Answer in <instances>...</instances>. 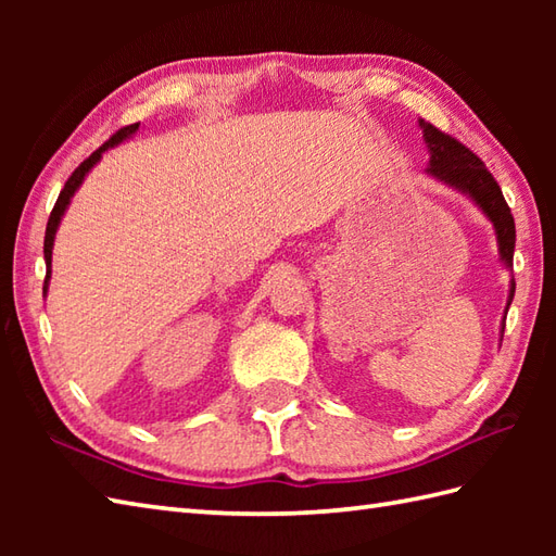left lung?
<instances>
[{
    "label": "left lung",
    "instance_id": "8db88e82",
    "mask_svg": "<svg viewBox=\"0 0 556 556\" xmlns=\"http://www.w3.org/2000/svg\"><path fill=\"white\" fill-rule=\"evenodd\" d=\"M425 131V143L430 148V174L437 179L446 181L448 186H456L460 191L468 193L476 203L482 207V212L492 219L494 229H497L500 241V255L506 265L514 263V245H516V224L511 207L506 205L502 195L500 184L494 181V176L485 167L473 150L466 148L458 138L448 136L432 124L420 122ZM516 285L511 281L509 303L514 299Z\"/></svg>",
    "mask_w": 556,
    "mask_h": 556
}]
</instances>
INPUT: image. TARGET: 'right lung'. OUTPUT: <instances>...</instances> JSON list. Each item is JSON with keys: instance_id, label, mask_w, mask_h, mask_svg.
Here are the masks:
<instances>
[{"instance_id": "1", "label": "right lung", "mask_w": 556, "mask_h": 556, "mask_svg": "<svg viewBox=\"0 0 556 556\" xmlns=\"http://www.w3.org/2000/svg\"><path fill=\"white\" fill-rule=\"evenodd\" d=\"M138 128V124H131V126H124V128H119V131H116L108 143H102L96 152H92V155L88 157V160H83L78 167L74 169V174L68 176V181L64 184V188H62V193H59V198H56V203H54V207H52V212H50V219H47V229H45V263H47V275H45V287H42V291H47V279H50V265H52V243H54V233H56V227H59V219H62V215H64V210H66V205H68V200H71V195L76 193V188L80 186V181L86 179V174L92 169V164H96L100 157H102V152L108 150V148H112V146H116V143H122V140L126 138V136H131L134 131Z\"/></svg>"}]
</instances>
